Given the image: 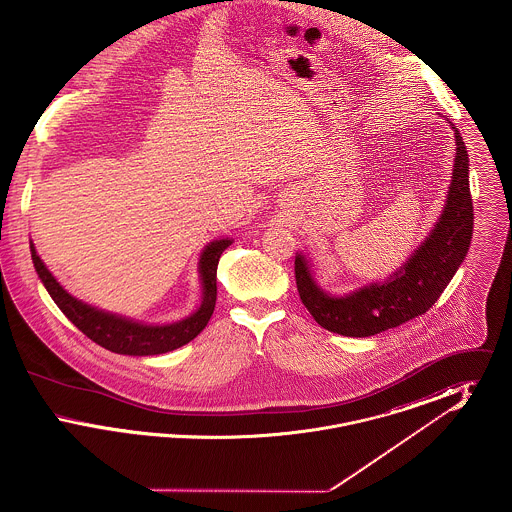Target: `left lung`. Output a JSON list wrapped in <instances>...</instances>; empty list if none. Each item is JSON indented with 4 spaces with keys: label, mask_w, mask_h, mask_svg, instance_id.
Wrapping results in <instances>:
<instances>
[{
    "label": "left lung",
    "mask_w": 512,
    "mask_h": 512,
    "mask_svg": "<svg viewBox=\"0 0 512 512\" xmlns=\"http://www.w3.org/2000/svg\"><path fill=\"white\" fill-rule=\"evenodd\" d=\"M447 122L455 134L457 146L447 199L430 234L401 267L384 280L334 295L320 288L311 259L301 251L295 253L299 297L307 311L328 332L349 338H368L424 315L463 265L474 228L468 184L470 161L459 128Z\"/></svg>",
    "instance_id": "8db88e82"
}]
</instances>
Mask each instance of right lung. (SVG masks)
<instances>
[{
  "mask_svg": "<svg viewBox=\"0 0 512 512\" xmlns=\"http://www.w3.org/2000/svg\"><path fill=\"white\" fill-rule=\"evenodd\" d=\"M232 242H234L232 238H219L203 247L197 261L201 301L192 315L174 322H165V324H147L136 318L99 309L74 297L73 293L67 292L57 282V278L49 272V268L40 259L32 240H30V255H32L34 268L38 272V278L42 280L51 299L82 334H86L90 340L96 341L98 345L113 353L146 357V355L169 353L190 343L207 326L217 303V267H219L220 255L228 245H232Z\"/></svg>",
  "mask_w": 512,
  "mask_h": 512,
  "instance_id": "right-lung-1",
  "label": "right lung"
}]
</instances>
